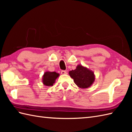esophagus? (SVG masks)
<instances>
[{"instance_id": "34e87169", "label": "esophagus", "mask_w": 132, "mask_h": 132, "mask_svg": "<svg viewBox=\"0 0 132 132\" xmlns=\"http://www.w3.org/2000/svg\"><path fill=\"white\" fill-rule=\"evenodd\" d=\"M61 72V74H62V75H65V74H68V73H67V72L66 71H64V70H62Z\"/></svg>"}]
</instances>
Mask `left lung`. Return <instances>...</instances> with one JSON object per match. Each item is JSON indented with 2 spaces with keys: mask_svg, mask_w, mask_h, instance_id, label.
Listing matches in <instances>:
<instances>
[{
  "mask_svg": "<svg viewBox=\"0 0 132 132\" xmlns=\"http://www.w3.org/2000/svg\"><path fill=\"white\" fill-rule=\"evenodd\" d=\"M70 76L78 87L87 88L91 86L95 80L94 71L82 64H78L76 69L69 72Z\"/></svg>",
  "mask_w": 132,
  "mask_h": 132,
  "instance_id": "left-lung-1",
  "label": "left lung"
}]
</instances>
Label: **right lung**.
I'll return each instance as SVG.
<instances>
[{
    "instance_id": "add662e5",
    "label": "right lung",
    "mask_w": 132,
    "mask_h": 132,
    "mask_svg": "<svg viewBox=\"0 0 132 132\" xmlns=\"http://www.w3.org/2000/svg\"><path fill=\"white\" fill-rule=\"evenodd\" d=\"M59 76H60V74L55 71H46L43 75L42 82L46 86H52Z\"/></svg>"
}]
</instances>
